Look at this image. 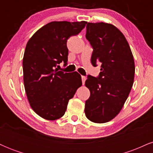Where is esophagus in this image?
I'll use <instances>...</instances> for the list:
<instances>
[{"label": "esophagus", "mask_w": 153, "mask_h": 153, "mask_svg": "<svg viewBox=\"0 0 153 153\" xmlns=\"http://www.w3.org/2000/svg\"><path fill=\"white\" fill-rule=\"evenodd\" d=\"M81 79H82V84H84V83H85V80H86V78H85V76H83V75H82Z\"/></svg>", "instance_id": "obj_1"}]
</instances>
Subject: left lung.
Here are the masks:
<instances>
[{
  "instance_id": "8db88e82",
  "label": "left lung",
  "mask_w": 153,
  "mask_h": 153,
  "mask_svg": "<svg viewBox=\"0 0 153 153\" xmlns=\"http://www.w3.org/2000/svg\"><path fill=\"white\" fill-rule=\"evenodd\" d=\"M85 37L93 50L91 63L101 64L99 76L88 75L85 86L91 96L85 114L95 123L109 122L119 113L134 82V58L127 39L116 26L106 23H88Z\"/></svg>"
}]
</instances>
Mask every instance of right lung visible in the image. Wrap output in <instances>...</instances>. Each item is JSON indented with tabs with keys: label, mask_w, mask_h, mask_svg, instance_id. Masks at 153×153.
<instances>
[{
	"label": "right lung",
	"mask_w": 153,
	"mask_h": 153,
	"mask_svg": "<svg viewBox=\"0 0 153 153\" xmlns=\"http://www.w3.org/2000/svg\"><path fill=\"white\" fill-rule=\"evenodd\" d=\"M86 22H52L39 29L29 40L23 58L24 82L32 109L47 120L65 113L69 100L81 86L77 72L65 73L57 67L68 63L67 41L78 34Z\"/></svg>",
	"instance_id": "add662e5"
}]
</instances>
